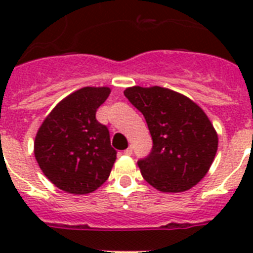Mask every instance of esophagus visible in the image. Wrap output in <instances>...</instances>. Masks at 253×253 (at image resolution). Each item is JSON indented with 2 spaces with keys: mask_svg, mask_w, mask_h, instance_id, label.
I'll list each match as a JSON object with an SVG mask.
<instances>
[{
  "mask_svg": "<svg viewBox=\"0 0 253 253\" xmlns=\"http://www.w3.org/2000/svg\"><path fill=\"white\" fill-rule=\"evenodd\" d=\"M125 154L128 155V156H130V155H132V147H128V148H127V150L125 151Z\"/></svg>",
  "mask_w": 253,
  "mask_h": 253,
  "instance_id": "1",
  "label": "esophagus"
}]
</instances>
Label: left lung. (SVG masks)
<instances>
[{
	"label": "left lung",
	"instance_id": "1",
	"mask_svg": "<svg viewBox=\"0 0 253 253\" xmlns=\"http://www.w3.org/2000/svg\"><path fill=\"white\" fill-rule=\"evenodd\" d=\"M125 95L144 115L154 143L150 155L138 162L143 178L168 193L198 184L218 150V135L204 110L162 86L127 87Z\"/></svg>",
	"mask_w": 253,
	"mask_h": 253
}]
</instances>
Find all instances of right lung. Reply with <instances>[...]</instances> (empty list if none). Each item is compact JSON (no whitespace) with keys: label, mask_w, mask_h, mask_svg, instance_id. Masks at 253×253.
I'll return each mask as SVG.
<instances>
[{"label":"right lung","mask_w":253,"mask_h":253,"mask_svg":"<svg viewBox=\"0 0 253 253\" xmlns=\"http://www.w3.org/2000/svg\"><path fill=\"white\" fill-rule=\"evenodd\" d=\"M109 94L106 86L79 89L57 103L38 130L35 159L44 176L64 192L87 194L110 176L117 151L107 127L95 119Z\"/></svg>","instance_id":"add662e5"}]
</instances>
